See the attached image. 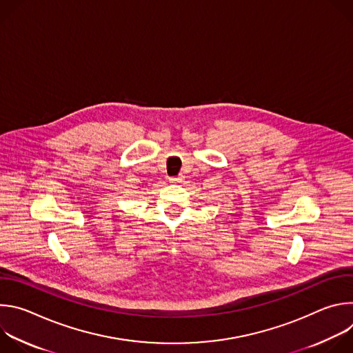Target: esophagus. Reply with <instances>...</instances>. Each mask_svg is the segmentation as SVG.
<instances>
[{"mask_svg":"<svg viewBox=\"0 0 353 353\" xmlns=\"http://www.w3.org/2000/svg\"><path fill=\"white\" fill-rule=\"evenodd\" d=\"M183 180H184V177H183V176H177V177L170 179V181H172V183H183Z\"/></svg>","mask_w":353,"mask_h":353,"instance_id":"obj_1","label":"esophagus"}]
</instances>
